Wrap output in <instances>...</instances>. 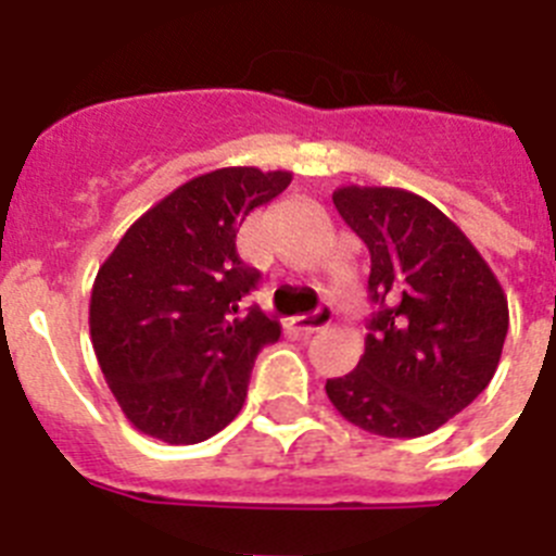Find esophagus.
I'll return each mask as SVG.
<instances>
[{"label": "esophagus", "mask_w": 556, "mask_h": 556, "mask_svg": "<svg viewBox=\"0 0 556 556\" xmlns=\"http://www.w3.org/2000/svg\"><path fill=\"white\" fill-rule=\"evenodd\" d=\"M331 308L328 306H320L314 314H303V317H294V328L301 333H314V331H320V328H326L328 323H331Z\"/></svg>", "instance_id": "1"}]
</instances>
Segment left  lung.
I'll return each mask as SVG.
<instances>
[{"label":"left lung","mask_w":556,"mask_h":556,"mask_svg":"<svg viewBox=\"0 0 556 556\" xmlns=\"http://www.w3.org/2000/svg\"><path fill=\"white\" fill-rule=\"evenodd\" d=\"M333 205L370 250L365 356L326 395L381 437H424L484 392L507 339L498 278L429 200L387 186H342Z\"/></svg>","instance_id":"8db88e82"}]
</instances>
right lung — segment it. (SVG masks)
Wrapping results in <instances>:
<instances>
[{
  "label": "right lung",
  "instance_id": "right-lung-1",
  "mask_svg": "<svg viewBox=\"0 0 556 556\" xmlns=\"http://www.w3.org/2000/svg\"><path fill=\"white\" fill-rule=\"evenodd\" d=\"M289 172L225 166L189 180L127 228L91 289L97 362L132 426L169 445L203 443L239 415L250 372L281 326L242 308L262 273L236 233L289 186Z\"/></svg>",
  "mask_w": 556,
  "mask_h": 556
}]
</instances>
